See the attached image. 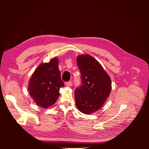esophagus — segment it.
I'll list each match as a JSON object with an SVG mask.
<instances>
[{"instance_id": "esophagus-1", "label": "esophagus", "mask_w": 149, "mask_h": 149, "mask_svg": "<svg viewBox=\"0 0 149 149\" xmlns=\"http://www.w3.org/2000/svg\"><path fill=\"white\" fill-rule=\"evenodd\" d=\"M65 86H67V87H70L72 85V81H69L65 82Z\"/></svg>"}]
</instances>
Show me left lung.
<instances>
[{
	"label": "left lung",
	"mask_w": 149,
	"mask_h": 149,
	"mask_svg": "<svg viewBox=\"0 0 149 149\" xmlns=\"http://www.w3.org/2000/svg\"><path fill=\"white\" fill-rule=\"evenodd\" d=\"M77 64L81 72V83L75 90L77 108L90 114L104 104L111 91V79L99 62L90 55H80Z\"/></svg>",
	"instance_id": "obj_1"
}]
</instances>
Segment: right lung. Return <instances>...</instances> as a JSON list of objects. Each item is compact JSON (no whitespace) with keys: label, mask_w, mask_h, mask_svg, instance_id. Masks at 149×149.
Segmentation results:
<instances>
[{"label":"right lung","mask_w":149,"mask_h":149,"mask_svg":"<svg viewBox=\"0 0 149 149\" xmlns=\"http://www.w3.org/2000/svg\"><path fill=\"white\" fill-rule=\"evenodd\" d=\"M64 87L58 69L57 58L41 64L35 70L29 82V93L36 104L47 108L54 104Z\"/></svg>","instance_id":"1"}]
</instances>
